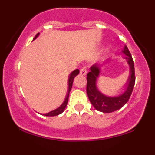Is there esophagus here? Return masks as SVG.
Returning <instances> with one entry per match:
<instances>
[{"mask_svg":"<svg viewBox=\"0 0 155 155\" xmlns=\"http://www.w3.org/2000/svg\"><path fill=\"white\" fill-rule=\"evenodd\" d=\"M80 74H81V75H83V76L86 75V74H87L86 67L83 66L81 69H80Z\"/></svg>","mask_w":155,"mask_h":155,"instance_id":"obj_1","label":"esophagus"}]
</instances>
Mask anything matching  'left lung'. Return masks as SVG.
I'll return each instance as SVG.
<instances>
[{
	"instance_id": "1",
	"label": "left lung",
	"mask_w": 155,
	"mask_h": 155,
	"mask_svg": "<svg viewBox=\"0 0 155 155\" xmlns=\"http://www.w3.org/2000/svg\"><path fill=\"white\" fill-rule=\"evenodd\" d=\"M122 53L125 54L124 59L127 60L130 67L128 79L124 86V91L118 96H107L98 90L97 87V79L101 73V64H95L90 68V71L87 76V93L89 100L94 108L104 113H111L119 110L129 100L135 84L134 63L127 46H124Z\"/></svg>"
}]
</instances>
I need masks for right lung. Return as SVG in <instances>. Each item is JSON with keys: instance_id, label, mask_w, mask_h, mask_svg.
I'll return each instance as SVG.
<instances>
[{"instance_id": "1", "label": "right lung", "mask_w": 155, "mask_h": 155, "mask_svg": "<svg viewBox=\"0 0 155 155\" xmlns=\"http://www.w3.org/2000/svg\"><path fill=\"white\" fill-rule=\"evenodd\" d=\"M39 34H40V33H37V34L35 35V36L34 37V38H33V40H35V39L38 36ZM79 74V69H76V70H74V71L71 73V74H70V75H69V78H68V92H67L66 97H65V101H63V104H62L61 106H60V107H58V108H56V109H54V110H53V111L49 112V113L43 114L44 116L54 117V116H57V115H59L61 113H63V112L64 111V110H65V107H66L67 104H68V96H69V93H70L71 90V88H72L73 81H74V78H75L76 76H77Z\"/></svg>"}]
</instances>
